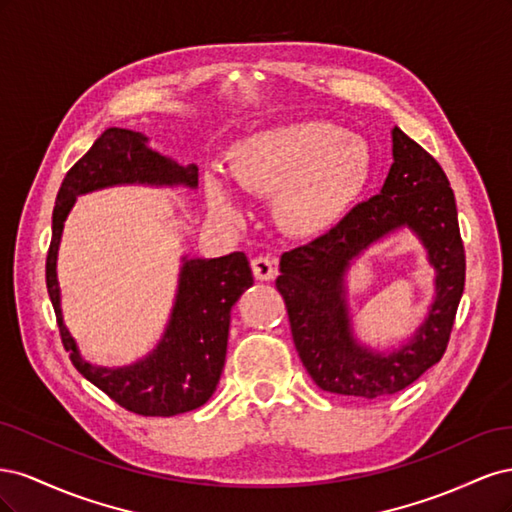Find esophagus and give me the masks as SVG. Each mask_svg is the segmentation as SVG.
Wrapping results in <instances>:
<instances>
[{"instance_id":"obj_1","label":"esophagus","mask_w":512,"mask_h":512,"mask_svg":"<svg viewBox=\"0 0 512 512\" xmlns=\"http://www.w3.org/2000/svg\"><path fill=\"white\" fill-rule=\"evenodd\" d=\"M252 271L256 275V280H260V282L273 280L275 273H277L275 262L269 256H256V258H252Z\"/></svg>"}]
</instances>
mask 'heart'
<instances>
[{
	"label": "heart",
	"mask_w": 512,
	"mask_h": 512,
	"mask_svg": "<svg viewBox=\"0 0 512 512\" xmlns=\"http://www.w3.org/2000/svg\"><path fill=\"white\" fill-rule=\"evenodd\" d=\"M376 158L365 138L329 121H294L241 138L230 149L228 175L250 196H275V218L292 235H318L354 207L374 179ZM213 211L237 218L228 185L207 177Z\"/></svg>",
	"instance_id": "obj_1"
}]
</instances>
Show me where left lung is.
Returning <instances> with one entry per match:
<instances>
[{
  "label": "left lung",
  "mask_w": 512,
  "mask_h": 512,
  "mask_svg": "<svg viewBox=\"0 0 512 512\" xmlns=\"http://www.w3.org/2000/svg\"><path fill=\"white\" fill-rule=\"evenodd\" d=\"M393 166L384 188L307 245L282 254L277 290L284 297L292 342L322 391L376 399L404 391L436 365L448 346L466 284L455 194L442 166L416 141L393 128ZM410 225L437 269V301L413 342L389 357L369 353L349 335L343 273L352 257Z\"/></svg>",
  "instance_id": "left-lung-1"
}]
</instances>
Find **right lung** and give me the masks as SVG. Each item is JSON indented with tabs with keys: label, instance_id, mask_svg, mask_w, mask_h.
<instances>
[{
	"label": "right lung",
	"instance_id": "add662e5",
	"mask_svg": "<svg viewBox=\"0 0 512 512\" xmlns=\"http://www.w3.org/2000/svg\"><path fill=\"white\" fill-rule=\"evenodd\" d=\"M115 183H198V168L179 166L149 149L147 138L132 130L108 128L64 177L53 209V237L46 254V288L55 309L61 344L72 365L115 404L141 416H175L196 410L220 382L230 309L254 284L250 260L232 252L211 260H185L173 318L160 346L145 361L123 369H102L81 359L61 320L57 286V247L64 220L79 194Z\"/></svg>",
	"mask_w": 512,
	"mask_h": 512
}]
</instances>
